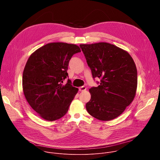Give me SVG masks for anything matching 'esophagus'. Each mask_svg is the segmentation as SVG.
<instances>
[{"mask_svg":"<svg viewBox=\"0 0 160 160\" xmlns=\"http://www.w3.org/2000/svg\"><path fill=\"white\" fill-rule=\"evenodd\" d=\"M86 89H87V88L85 86H82V87H79L80 91H85V90H86Z\"/></svg>","mask_w":160,"mask_h":160,"instance_id":"esophagus-1","label":"esophagus"}]
</instances>
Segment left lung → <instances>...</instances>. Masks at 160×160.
I'll use <instances>...</instances> for the list:
<instances>
[{
    "mask_svg": "<svg viewBox=\"0 0 160 160\" xmlns=\"http://www.w3.org/2000/svg\"><path fill=\"white\" fill-rule=\"evenodd\" d=\"M80 47L93 78L101 79L98 87L89 89L91 98L86 109L98 120L115 119L135 98L138 86L135 64L127 51L112 44L99 42L80 44Z\"/></svg>",
    "mask_w": 160,
    "mask_h": 160,
    "instance_id": "obj_1",
    "label": "left lung"
}]
</instances>
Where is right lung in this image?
<instances>
[{
    "instance_id": "add662e5",
    "label": "right lung",
    "mask_w": 160,
    "mask_h": 160,
    "mask_svg": "<svg viewBox=\"0 0 160 160\" xmlns=\"http://www.w3.org/2000/svg\"><path fill=\"white\" fill-rule=\"evenodd\" d=\"M81 52L77 45L49 43L35 51L28 58L22 73V90L32 108L43 119L52 122L66 115L78 92L68 79L69 61Z\"/></svg>"
}]
</instances>
